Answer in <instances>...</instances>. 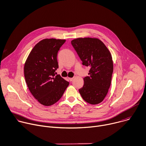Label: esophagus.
<instances>
[{"label":"esophagus","mask_w":146,"mask_h":146,"mask_svg":"<svg viewBox=\"0 0 146 146\" xmlns=\"http://www.w3.org/2000/svg\"><path fill=\"white\" fill-rule=\"evenodd\" d=\"M74 79V78H69V80H70V81H72Z\"/></svg>","instance_id":"obj_1"}]
</instances>
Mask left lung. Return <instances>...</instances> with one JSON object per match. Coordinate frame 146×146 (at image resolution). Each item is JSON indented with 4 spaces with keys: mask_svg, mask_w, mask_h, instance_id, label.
I'll use <instances>...</instances> for the list:
<instances>
[{
    "mask_svg": "<svg viewBox=\"0 0 146 146\" xmlns=\"http://www.w3.org/2000/svg\"><path fill=\"white\" fill-rule=\"evenodd\" d=\"M83 65L90 67L89 76L83 78L84 84L79 90L83 99L90 104L103 101L111 84L113 71L111 54L97 38H78L71 41Z\"/></svg>",
    "mask_w": 146,
    "mask_h": 146,
    "instance_id": "left-lung-1",
    "label": "left lung"
}]
</instances>
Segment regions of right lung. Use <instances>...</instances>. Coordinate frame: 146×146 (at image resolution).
Returning <instances> with one entry per match:
<instances>
[{"instance_id":"obj_1","label":"right lung","mask_w":146,"mask_h":146,"mask_svg":"<svg viewBox=\"0 0 146 146\" xmlns=\"http://www.w3.org/2000/svg\"><path fill=\"white\" fill-rule=\"evenodd\" d=\"M66 40L45 38L39 41L29 53L24 65V76L33 96L42 105L59 101L69 82L55 75L59 67L57 54Z\"/></svg>"}]
</instances>
